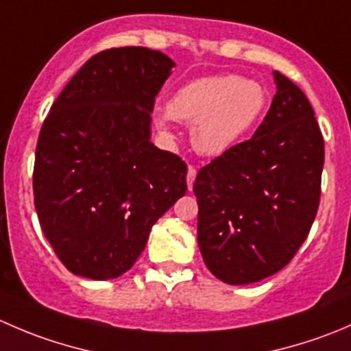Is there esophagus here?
<instances>
[{
    "mask_svg": "<svg viewBox=\"0 0 351 351\" xmlns=\"http://www.w3.org/2000/svg\"><path fill=\"white\" fill-rule=\"evenodd\" d=\"M195 176H197V169L193 166H190L189 171H186V185H189V190H192L193 182H195Z\"/></svg>",
    "mask_w": 351,
    "mask_h": 351,
    "instance_id": "34e87169",
    "label": "esophagus"
}]
</instances>
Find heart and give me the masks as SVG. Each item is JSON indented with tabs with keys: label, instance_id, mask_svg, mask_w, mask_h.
I'll list each match as a JSON object with an SVG mask.
<instances>
[{
	"label": "heart",
	"instance_id": "b5f03b06",
	"mask_svg": "<svg viewBox=\"0 0 351 351\" xmlns=\"http://www.w3.org/2000/svg\"><path fill=\"white\" fill-rule=\"evenodd\" d=\"M267 104V90L258 81L239 74L197 77L176 88L166 112L156 113V123L162 130L173 119L192 123L193 147L202 154L219 156L246 137Z\"/></svg>",
	"mask_w": 351,
	"mask_h": 351
}]
</instances>
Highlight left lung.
<instances>
[{
    "instance_id": "8db88e82",
    "label": "left lung",
    "mask_w": 351,
    "mask_h": 351,
    "mask_svg": "<svg viewBox=\"0 0 351 351\" xmlns=\"http://www.w3.org/2000/svg\"><path fill=\"white\" fill-rule=\"evenodd\" d=\"M274 76L277 95L253 137L212 159L193 183L202 258L231 285L282 270L319 207L323 134L304 91Z\"/></svg>"
}]
</instances>
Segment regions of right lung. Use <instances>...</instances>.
I'll return each instance as SVG.
<instances>
[{"label": "right lung", "instance_id": "add662e5", "mask_svg": "<svg viewBox=\"0 0 351 351\" xmlns=\"http://www.w3.org/2000/svg\"><path fill=\"white\" fill-rule=\"evenodd\" d=\"M175 62L159 51L98 52L71 77L38 134V222L69 271L117 278L151 228L186 193V165L151 143L156 95Z\"/></svg>", "mask_w": 351, "mask_h": 351}]
</instances>
